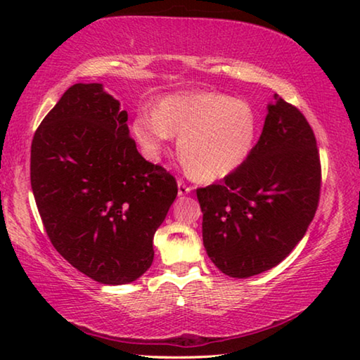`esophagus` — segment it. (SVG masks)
<instances>
[{
    "label": "esophagus",
    "mask_w": 360,
    "mask_h": 360,
    "mask_svg": "<svg viewBox=\"0 0 360 360\" xmlns=\"http://www.w3.org/2000/svg\"><path fill=\"white\" fill-rule=\"evenodd\" d=\"M191 192H192L191 186H186L182 181L178 182V195H179V197H184V195H188Z\"/></svg>",
    "instance_id": "esophagus-1"
}]
</instances>
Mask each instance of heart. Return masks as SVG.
<instances>
[{"instance_id": "1", "label": "heart", "mask_w": 360, "mask_h": 360, "mask_svg": "<svg viewBox=\"0 0 360 360\" xmlns=\"http://www.w3.org/2000/svg\"><path fill=\"white\" fill-rule=\"evenodd\" d=\"M257 114L245 100L214 92L169 95L154 114L139 112L131 135L148 158H155L174 135L187 174L198 182L227 178L248 160L257 138Z\"/></svg>"}]
</instances>
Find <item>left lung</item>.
Wrapping results in <instances>:
<instances>
[{"label":"left lung","mask_w":360,"mask_h":360,"mask_svg":"<svg viewBox=\"0 0 360 360\" xmlns=\"http://www.w3.org/2000/svg\"><path fill=\"white\" fill-rule=\"evenodd\" d=\"M251 155L221 184L198 188L203 245L219 270L249 278L276 266L318 210L321 163L304 115L275 94Z\"/></svg>","instance_id":"8db88e82"}]
</instances>
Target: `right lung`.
Wrapping results in <instances>:
<instances>
[{"label":"right lung","instance_id":"obj_1","mask_svg":"<svg viewBox=\"0 0 360 360\" xmlns=\"http://www.w3.org/2000/svg\"><path fill=\"white\" fill-rule=\"evenodd\" d=\"M127 120L103 84H75L32 143V188L49 238L108 285L148 271L154 233L178 195L173 176L139 154Z\"/></svg>","mask_w":360,"mask_h":360}]
</instances>
